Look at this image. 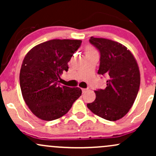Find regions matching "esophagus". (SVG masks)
<instances>
[{"mask_svg":"<svg viewBox=\"0 0 156 156\" xmlns=\"http://www.w3.org/2000/svg\"><path fill=\"white\" fill-rule=\"evenodd\" d=\"M88 89H89L88 88H87V89H82V92H83V93L86 92L87 90H88Z\"/></svg>","mask_w":156,"mask_h":156,"instance_id":"34e87169","label":"esophagus"}]
</instances>
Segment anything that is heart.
Wrapping results in <instances>:
<instances>
[{
    "mask_svg": "<svg viewBox=\"0 0 156 156\" xmlns=\"http://www.w3.org/2000/svg\"><path fill=\"white\" fill-rule=\"evenodd\" d=\"M84 51H85V53L87 54V53H92V52H94L96 51H95V49H94V48L92 47V46L88 45V46H87V47L85 48V50H84Z\"/></svg>",
    "mask_w": 156,
    "mask_h": 156,
    "instance_id": "heart-1",
    "label": "heart"
}]
</instances>
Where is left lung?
Segmentation results:
<instances>
[{
    "label": "left lung",
    "instance_id": "obj_1",
    "mask_svg": "<svg viewBox=\"0 0 156 156\" xmlns=\"http://www.w3.org/2000/svg\"><path fill=\"white\" fill-rule=\"evenodd\" d=\"M101 53L98 73L108 78L104 89L95 90L94 102L87 104L91 112L109 121H117L133 105L140 86V72L133 53L115 41L104 38L89 39Z\"/></svg>",
    "mask_w": 156,
    "mask_h": 156
}]
</instances>
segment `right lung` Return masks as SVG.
Listing matches in <instances>:
<instances>
[{
  "instance_id": "1",
  "label": "right lung",
  "mask_w": 156,
  "mask_h": 156,
  "mask_svg": "<svg viewBox=\"0 0 156 156\" xmlns=\"http://www.w3.org/2000/svg\"><path fill=\"white\" fill-rule=\"evenodd\" d=\"M78 39H52L37 44L27 53L20 73L21 92L26 105L39 119L62 117L81 95L78 87L60 86V76L80 47Z\"/></svg>"
}]
</instances>
